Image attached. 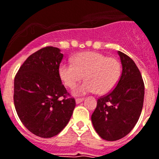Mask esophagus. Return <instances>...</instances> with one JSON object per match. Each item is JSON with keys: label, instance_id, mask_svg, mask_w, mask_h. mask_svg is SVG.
<instances>
[{"label": "esophagus", "instance_id": "esophagus-1", "mask_svg": "<svg viewBox=\"0 0 159 159\" xmlns=\"http://www.w3.org/2000/svg\"><path fill=\"white\" fill-rule=\"evenodd\" d=\"M83 100H84V98H77L76 99V103L77 104L80 103V102H82Z\"/></svg>", "mask_w": 159, "mask_h": 159}]
</instances>
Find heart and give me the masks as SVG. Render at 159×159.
Listing matches in <instances>:
<instances>
[{
	"instance_id": "b5f03b06",
	"label": "heart",
	"mask_w": 159,
	"mask_h": 159,
	"mask_svg": "<svg viewBox=\"0 0 159 159\" xmlns=\"http://www.w3.org/2000/svg\"><path fill=\"white\" fill-rule=\"evenodd\" d=\"M73 64L62 62L59 66V76L64 84L73 88L84 76L85 82L73 91L77 96L90 93L106 94L116 87L121 76V64L114 57L102 53L84 52L73 58Z\"/></svg>"
}]
</instances>
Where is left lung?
<instances>
[{
    "label": "left lung",
    "mask_w": 159,
    "mask_h": 159,
    "mask_svg": "<svg viewBox=\"0 0 159 159\" xmlns=\"http://www.w3.org/2000/svg\"><path fill=\"white\" fill-rule=\"evenodd\" d=\"M123 71L110 93L98 99L92 122L102 139L116 141L128 135L136 125L143 106L144 83L135 62L117 52Z\"/></svg>",
    "instance_id": "8db88e82"
}]
</instances>
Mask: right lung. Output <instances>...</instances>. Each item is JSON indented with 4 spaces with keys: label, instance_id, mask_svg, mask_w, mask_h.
<instances>
[{
    "label": "right lung",
    "instance_id": "1",
    "mask_svg": "<svg viewBox=\"0 0 159 159\" xmlns=\"http://www.w3.org/2000/svg\"><path fill=\"white\" fill-rule=\"evenodd\" d=\"M46 47L27 57L14 80V105L18 117L31 133L52 138L62 130L76 107L59 76L63 54Z\"/></svg>",
    "mask_w": 159,
    "mask_h": 159
}]
</instances>
